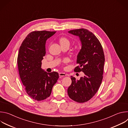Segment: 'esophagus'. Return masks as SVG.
<instances>
[{
    "label": "esophagus",
    "instance_id": "34e87169",
    "mask_svg": "<svg viewBox=\"0 0 128 128\" xmlns=\"http://www.w3.org/2000/svg\"><path fill=\"white\" fill-rule=\"evenodd\" d=\"M59 75L61 78H63V77L66 76H67L66 74H65V73H63V72H60L59 74Z\"/></svg>",
    "mask_w": 128,
    "mask_h": 128
}]
</instances>
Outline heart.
Listing matches in <instances>:
<instances>
[{
	"label": "heart",
	"instance_id": "obj_1",
	"mask_svg": "<svg viewBox=\"0 0 128 128\" xmlns=\"http://www.w3.org/2000/svg\"><path fill=\"white\" fill-rule=\"evenodd\" d=\"M59 42H60L61 46H62L64 44H69V45L70 44L69 40L65 38H61L59 40Z\"/></svg>",
	"mask_w": 128,
	"mask_h": 128
}]
</instances>
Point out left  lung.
Wrapping results in <instances>:
<instances>
[{
  "label": "left lung",
  "mask_w": 128,
  "mask_h": 128,
  "mask_svg": "<svg viewBox=\"0 0 128 128\" xmlns=\"http://www.w3.org/2000/svg\"><path fill=\"white\" fill-rule=\"evenodd\" d=\"M78 36L82 48L77 56L75 72L84 73L80 80L71 76L72 82L68 87L69 97L78 103L87 102L98 91L103 79L105 57L101 43L96 36L86 29L81 28L68 31Z\"/></svg>",
  "instance_id": "1"
}]
</instances>
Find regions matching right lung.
Returning <instances> with one entry per match:
<instances>
[{
  "mask_svg": "<svg viewBox=\"0 0 128 128\" xmlns=\"http://www.w3.org/2000/svg\"><path fill=\"white\" fill-rule=\"evenodd\" d=\"M56 31H34L22 43L17 62L19 75L27 94L33 99L41 101L48 98L59 78L57 72L44 71L42 61L46 54V40Z\"/></svg>",
  "mask_w": 128,
  "mask_h": 128,
  "instance_id": "obj_1",
  "label": "right lung"
}]
</instances>
